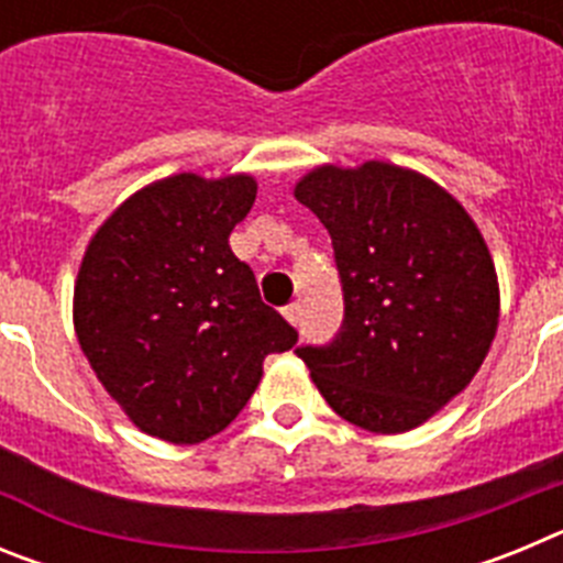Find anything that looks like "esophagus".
Here are the masks:
<instances>
[{
	"mask_svg": "<svg viewBox=\"0 0 563 563\" xmlns=\"http://www.w3.org/2000/svg\"><path fill=\"white\" fill-rule=\"evenodd\" d=\"M285 318H287V321H290L292 327L301 324V305H298V301H292V305H287V307H285Z\"/></svg>",
	"mask_w": 563,
	"mask_h": 563,
	"instance_id": "34e87169",
	"label": "esophagus"
}]
</instances>
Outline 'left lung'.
<instances>
[{
	"mask_svg": "<svg viewBox=\"0 0 563 563\" xmlns=\"http://www.w3.org/2000/svg\"><path fill=\"white\" fill-rule=\"evenodd\" d=\"M296 200L330 231L343 290L341 332L298 346L343 420L400 434L474 380L499 327V282L465 208L411 168L318 166Z\"/></svg>",
	"mask_w": 563,
	"mask_h": 563,
	"instance_id": "left-lung-1",
	"label": "left lung"
}]
</instances>
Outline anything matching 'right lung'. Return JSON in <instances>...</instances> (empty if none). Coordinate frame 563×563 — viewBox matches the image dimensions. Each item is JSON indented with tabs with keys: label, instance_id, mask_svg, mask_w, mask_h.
<instances>
[{
	"label": "right lung",
	"instance_id": "obj_1",
	"mask_svg": "<svg viewBox=\"0 0 563 563\" xmlns=\"http://www.w3.org/2000/svg\"><path fill=\"white\" fill-rule=\"evenodd\" d=\"M253 200L251 174H172L114 208L81 258L84 355L129 420L174 445L228 429L265 357L298 341L228 245Z\"/></svg>",
	"mask_w": 563,
	"mask_h": 563
}]
</instances>
